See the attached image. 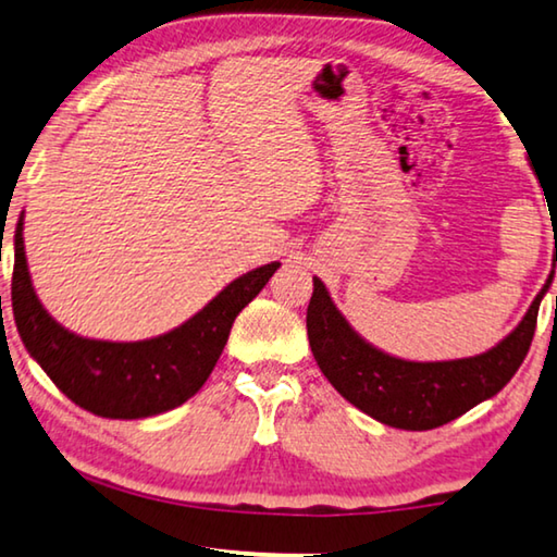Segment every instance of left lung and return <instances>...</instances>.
<instances>
[{"label":"left lung","mask_w":557,"mask_h":557,"mask_svg":"<svg viewBox=\"0 0 557 557\" xmlns=\"http://www.w3.org/2000/svg\"><path fill=\"white\" fill-rule=\"evenodd\" d=\"M550 281L553 276L530 304L516 331L498 346L458 361L418 363L366 344L331 301L323 281L313 278V296L306 311L308 344L323 375L348 404L391 428L431 431L493 398L516 375L528 356L537 308Z\"/></svg>","instance_id":"8db88e82"}]
</instances>
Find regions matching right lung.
Listing matches in <instances>:
<instances>
[{
	"label": "right lung",
	"instance_id": "right-lung-1",
	"mask_svg": "<svg viewBox=\"0 0 557 557\" xmlns=\"http://www.w3.org/2000/svg\"><path fill=\"white\" fill-rule=\"evenodd\" d=\"M24 221L14 231L12 308L29 356L76 406L101 418H149L182 406L216 366L234 319L269 284L281 263L259 267L164 336L114 344L82 338L51 319L34 294L24 256Z\"/></svg>",
	"mask_w": 557,
	"mask_h": 557
}]
</instances>
